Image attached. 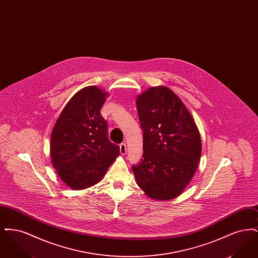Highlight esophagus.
Returning <instances> with one entry per match:
<instances>
[{
	"label": "esophagus",
	"mask_w": 258,
	"mask_h": 258,
	"mask_svg": "<svg viewBox=\"0 0 258 258\" xmlns=\"http://www.w3.org/2000/svg\"><path fill=\"white\" fill-rule=\"evenodd\" d=\"M120 152H121L122 155H125V153H126V145H125V143L120 144Z\"/></svg>",
	"instance_id": "esophagus-1"
}]
</instances>
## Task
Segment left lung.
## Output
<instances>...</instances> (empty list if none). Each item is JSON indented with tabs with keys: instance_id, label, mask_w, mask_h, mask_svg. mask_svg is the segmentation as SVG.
<instances>
[{
	"instance_id": "obj_1",
	"label": "left lung",
	"mask_w": 258,
	"mask_h": 258,
	"mask_svg": "<svg viewBox=\"0 0 258 258\" xmlns=\"http://www.w3.org/2000/svg\"><path fill=\"white\" fill-rule=\"evenodd\" d=\"M136 107L144 150L141 162L133 165L136 183L153 199L179 197L201 156L197 124L183 101L166 87H153L139 95Z\"/></svg>"
}]
</instances>
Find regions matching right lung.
<instances>
[{
    "instance_id": "add662e5",
    "label": "right lung",
    "mask_w": 258,
    "mask_h": 258,
    "mask_svg": "<svg viewBox=\"0 0 258 258\" xmlns=\"http://www.w3.org/2000/svg\"><path fill=\"white\" fill-rule=\"evenodd\" d=\"M107 93L86 87L74 95L55 123L50 156L61 180L73 189L98 183L120 154L108 139L107 122L100 115Z\"/></svg>"
}]
</instances>
